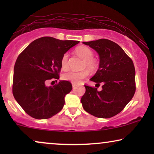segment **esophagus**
<instances>
[{
    "label": "esophagus",
    "instance_id": "obj_1",
    "mask_svg": "<svg viewBox=\"0 0 154 154\" xmlns=\"http://www.w3.org/2000/svg\"><path fill=\"white\" fill-rule=\"evenodd\" d=\"M71 84H72V86H73V88H74L75 86H76V83H74V82H72V83H71Z\"/></svg>",
    "mask_w": 154,
    "mask_h": 154
}]
</instances>
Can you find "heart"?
Here are the masks:
<instances>
[{
	"label": "heart",
	"mask_w": 154,
	"mask_h": 154,
	"mask_svg": "<svg viewBox=\"0 0 154 154\" xmlns=\"http://www.w3.org/2000/svg\"><path fill=\"white\" fill-rule=\"evenodd\" d=\"M75 52L79 56L84 60L83 68H87L88 70L93 71L98 67V63L93 59V52L87 46L81 45L76 48ZM61 66L63 70H66L69 67V54L65 53L61 59ZM88 75V71L84 70L81 71H70L62 75V79L64 81L79 83L82 79H85Z\"/></svg>",
	"instance_id": "1"
}]
</instances>
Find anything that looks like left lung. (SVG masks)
<instances>
[{
    "instance_id": "8db88e82",
    "label": "left lung",
    "mask_w": 154,
    "mask_h": 154,
    "mask_svg": "<svg viewBox=\"0 0 154 154\" xmlns=\"http://www.w3.org/2000/svg\"><path fill=\"white\" fill-rule=\"evenodd\" d=\"M83 43L99 54V69L90 81L102 84L101 91L85 85V92L81 100L84 110L101 119L114 116L125 108L135 92L133 62L117 43L110 40L103 38Z\"/></svg>"
}]
</instances>
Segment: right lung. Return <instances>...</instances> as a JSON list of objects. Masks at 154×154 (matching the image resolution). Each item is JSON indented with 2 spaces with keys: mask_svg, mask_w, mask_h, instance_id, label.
<instances>
[{
  "mask_svg": "<svg viewBox=\"0 0 154 154\" xmlns=\"http://www.w3.org/2000/svg\"><path fill=\"white\" fill-rule=\"evenodd\" d=\"M79 41L42 37L33 41L18 56L14 67L12 93L25 112L35 119H48L62 110L64 97L72 90L67 81L48 87L59 79L61 59Z\"/></svg>",
  "mask_w": 154,
  "mask_h": 154,
  "instance_id": "right-lung-1",
  "label": "right lung"
}]
</instances>
